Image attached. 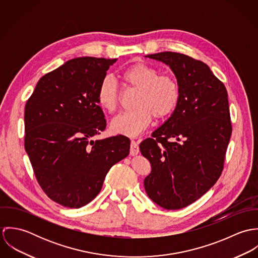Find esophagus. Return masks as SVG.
I'll use <instances>...</instances> for the list:
<instances>
[{
    "mask_svg": "<svg viewBox=\"0 0 258 258\" xmlns=\"http://www.w3.org/2000/svg\"><path fill=\"white\" fill-rule=\"evenodd\" d=\"M139 153V147L138 143L134 140L131 141V146H130V154L131 155H137Z\"/></svg>",
    "mask_w": 258,
    "mask_h": 258,
    "instance_id": "obj_1",
    "label": "esophagus"
}]
</instances>
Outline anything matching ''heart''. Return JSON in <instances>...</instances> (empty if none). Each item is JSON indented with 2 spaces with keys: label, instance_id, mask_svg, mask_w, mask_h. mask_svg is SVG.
I'll return each instance as SVG.
<instances>
[{
  "label": "heart",
  "instance_id": "1",
  "mask_svg": "<svg viewBox=\"0 0 258 258\" xmlns=\"http://www.w3.org/2000/svg\"><path fill=\"white\" fill-rule=\"evenodd\" d=\"M160 74L158 69L145 63L133 64L121 73L122 80L139 91V94L135 100V110L120 113L112 119L113 133L137 136L150 125L153 115L157 119H163L175 110L180 98L178 83L172 76ZM97 100L108 112H113L118 106V87L109 75L99 84Z\"/></svg>",
  "mask_w": 258,
  "mask_h": 258
}]
</instances>
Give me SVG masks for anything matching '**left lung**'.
I'll return each mask as SVG.
<instances>
[{
    "label": "left lung",
    "mask_w": 258,
    "mask_h": 258,
    "mask_svg": "<svg viewBox=\"0 0 258 258\" xmlns=\"http://www.w3.org/2000/svg\"><path fill=\"white\" fill-rule=\"evenodd\" d=\"M145 57L171 69L180 98L152 138L140 143L152 168L144 187L161 208L180 210L204 196L221 176L231 135L227 92L206 63L183 53L164 51Z\"/></svg>",
    "instance_id": "left-lung-1"
}]
</instances>
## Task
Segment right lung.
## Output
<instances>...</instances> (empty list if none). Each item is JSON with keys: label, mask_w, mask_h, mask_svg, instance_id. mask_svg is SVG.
Wrapping results in <instances>:
<instances>
[{"label": "right lung", "mask_w": 258, "mask_h": 258, "mask_svg": "<svg viewBox=\"0 0 258 258\" xmlns=\"http://www.w3.org/2000/svg\"><path fill=\"white\" fill-rule=\"evenodd\" d=\"M117 58L77 57L43 75L25 107V149L46 196L71 209L90 203L130 139L93 140L106 127L97 91Z\"/></svg>", "instance_id": "obj_1"}]
</instances>
